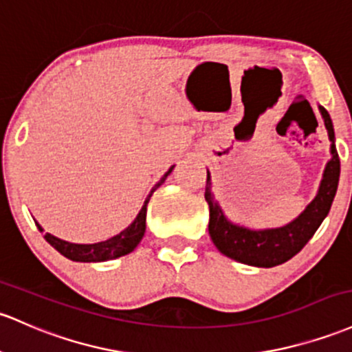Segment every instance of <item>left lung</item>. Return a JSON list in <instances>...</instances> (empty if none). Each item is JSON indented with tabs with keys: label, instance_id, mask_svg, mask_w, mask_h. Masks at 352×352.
Wrapping results in <instances>:
<instances>
[{
	"label": "left lung",
	"instance_id": "obj_1",
	"mask_svg": "<svg viewBox=\"0 0 352 352\" xmlns=\"http://www.w3.org/2000/svg\"><path fill=\"white\" fill-rule=\"evenodd\" d=\"M320 115L324 118L331 145L333 158L327 162L324 170L322 182L316 199L306 207V210L297 217L294 222L280 227V229L267 230H249L245 227H239L230 223L223 217L219 204L215 202L210 192V177L207 173L206 184V200L210 208V220H208V234L212 242L223 254V256L234 258L247 265L256 267H274L287 262L297 252L302 250L309 239L316 234L324 217L329 214L333 200L338 190L339 172H341V162H339L338 150L334 145V129L329 113L326 108L320 107Z\"/></svg>",
	"mask_w": 352,
	"mask_h": 352
}]
</instances>
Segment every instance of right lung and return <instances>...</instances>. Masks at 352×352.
<instances>
[{
  "mask_svg": "<svg viewBox=\"0 0 352 352\" xmlns=\"http://www.w3.org/2000/svg\"><path fill=\"white\" fill-rule=\"evenodd\" d=\"M172 168H170L168 172L162 177L160 182L150 190L148 197H146L144 202V207H142V210L138 212L137 219H135L133 222L130 223V227H126L123 232L115 235V237L108 239L105 242H98V244H69V242L61 241V239H58L52 234H45L46 242H48L50 245L55 247L61 256L72 258V261H76V262H103V261H111V258L126 256V254L132 252L135 247L138 245V242L142 241V237H144L146 206H148L150 197H152L153 192H155L157 188L165 182V179H167L168 173L172 172ZM36 226L38 229L43 230L38 222Z\"/></svg>",
  "mask_w": 352,
  "mask_h": 352,
  "instance_id": "1",
  "label": "right lung"
}]
</instances>
